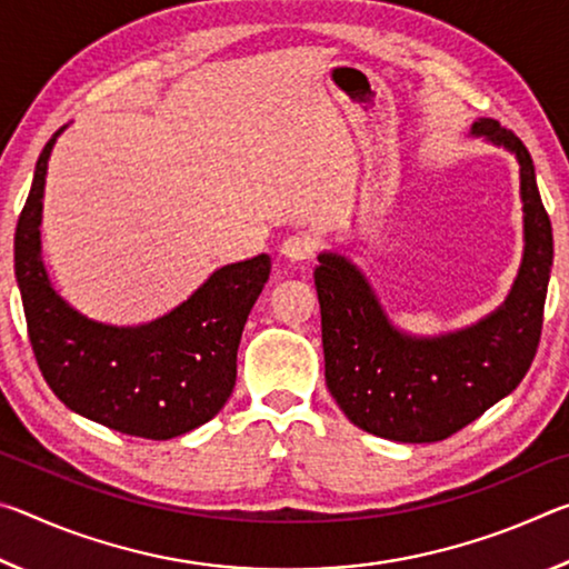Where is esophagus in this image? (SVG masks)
<instances>
[{
	"mask_svg": "<svg viewBox=\"0 0 569 569\" xmlns=\"http://www.w3.org/2000/svg\"><path fill=\"white\" fill-rule=\"evenodd\" d=\"M281 256L293 263L308 261L313 256V243L303 236H288L281 243Z\"/></svg>",
	"mask_w": 569,
	"mask_h": 569,
	"instance_id": "34e87169",
	"label": "esophagus"
}]
</instances>
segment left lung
Wrapping results in <instances>:
<instances>
[{"instance_id": "left-lung-1", "label": "left lung", "mask_w": 569, "mask_h": 569, "mask_svg": "<svg viewBox=\"0 0 569 569\" xmlns=\"http://www.w3.org/2000/svg\"><path fill=\"white\" fill-rule=\"evenodd\" d=\"M471 134L519 162L525 253L507 301L467 329L411 336L393 326L349 258L321 253L313 271L321 303L326 387L353 427L403 445L441 441L512 393L542 333L552 271V226L522 140L492 118Z\"/></svg>"}]
</instances>
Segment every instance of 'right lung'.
<instances>
[{"instance_id":"add662e5","label":"right lung","mask_w":569,"mask_h":569,"mask_svg":"<svg viewBox=\"0 0 569 569\" xmlns=\"http://www.w3.org/2000/svg\"><path fill=\"white\" fill-rule=\"evenodd\" d=\"M57 130L34 168L14 233V273L44 381L67 409L142 439H172L223 409L240 333L271 273L266 253L218 268L188 301L140 326L92 321L54 291L42 261V198Z\"/></svg>"}]
</instances>
